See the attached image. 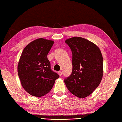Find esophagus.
<instances>
[{
    "label": "esophagus",
    "instance_id": "obj_1",
    "mask_svg": "<svg viewBox=\"0 0 122 122\" xmlns=\"http://www.w3.org/2000/svg\"><path fill=\"white\" fill-rule=\"evenodd\" d=\"M58 75H59L60 76H61V75H62V72H61V71H59L58 72Z\"/></svg>",
    "mask_w": 122,
    "mask_h": 122
}]
</instances>
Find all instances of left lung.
<instances>
[{
    "mask_svg": "<svg viewBox=\"0 0 122 122\" xmlns=\"http://www.w3.org/2000/svg\"><path fill=\"white\" fill-rule=\"evenodd\" d=\"M65 42L72 51L73 68L64 83L72 94L83 98L91 94L101 81L102 55L100 48L86 39L74 37Z\"/></svg>",
    "mask_w": 122,
    "mask_h": 122,
    "instance_id": "obj_1",
    "label": "left lung"
}]
</instances>
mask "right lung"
<instances>
[{"label":"right lung","instance_id":"1","mask_svg":"<svg viewBox=\"0 0 122 122\" xmlns=\"http://www.w3.org/2000/svg\"><path fill=\"white\" fill-rule=\"evenodd\" d=\"M53 41L40 38L24 49L17 66V72L23 88L35 97H42L51 90L59 76L51 70L47 54Z\"/></svg>","mask_w":122,"mask_h":122}]
</instances>
